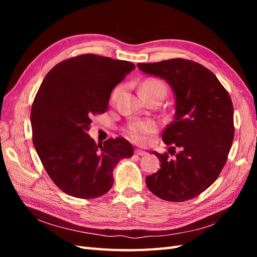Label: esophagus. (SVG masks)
I'll use <instances>...</instances> for the list:
<instances>
[{"label": "esophagus", "instance_id": "esophagus-1", "mask_svg": "<svg viewBox=\"0 0 257 257\" xmlns=\"http://www.w3.org/2000/svg\"><path fill=\"white\" fill-rule=\"evenodd\" d=\"M135 154L139 155V157H145V155L147 154V152H145V151H143V150H138V149H136V150H135Z\"/></svg>", "mask_w": 257, "mask_h": 257}]
</instances>
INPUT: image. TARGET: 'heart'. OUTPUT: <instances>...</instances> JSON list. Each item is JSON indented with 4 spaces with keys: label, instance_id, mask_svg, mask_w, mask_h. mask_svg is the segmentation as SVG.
<instances>
[{
    "label": "heart",
    "instance_id": "obj_1",
    "mask_svg": "<svg viewBox=\"0 0 257 257\" xmlns=\"http://www.w3.org/2000/svg\"><path fill=\"white\" fill-rule=\"evenodd\" d=\"M122 91V87H116L112 93H111V102L115 100V98L119 96V94ZM166 93V87L165 84L162 81L158 79H148L143 82L142 87H141V93ZM157 130V125L155 123L152 121H136V122H132L128 124V126L126 127V133L128 137L132 139V141L137 143V144H142L146 141V138L148 135L152 134L153 132Z\"/></svg>",
    "mask_w": 257,
    "mask_h": 257
}]
</instances>
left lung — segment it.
<instances>
[{
    "label": "left lung",
    "mask_w": 257,
    "mask_h": 257,
    "mask_svg": "<svg viewBox=\"0 0 257 257\" xmlns=\"http://www.w3.org/2000/svg\"><path fill=\"white\" fill-rule=\"evenodd\" d=\"M137 66L166 80L176 99L174 120L162 138L179 152L174 159L151 152L161 168L146 178V184L164 200L192 199L216 180L226 163L235 132L230 96L216 76L196 62L170 59Z\"/></svg>",
    "instance_id": "1"
}]
</instances>
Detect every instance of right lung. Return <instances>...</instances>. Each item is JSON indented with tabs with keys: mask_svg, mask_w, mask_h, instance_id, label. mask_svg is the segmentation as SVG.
Returning <instances> with one entry per match:
<instances>
[{
	"mask_svg": "<svg viewBox=\"0 0 257 257\" xmlns=\"http://www.w3.org/2000/svg\"><path fill=\"white\" fill-rule=\"evenodd\" d=\"M135 68L128 61L82 54L46 75L31 109L33 145L58 188L77 198L104 195L118 162L134 148L122 137L98 144L88 134L91 116L107 110L110 93Z\"/></svg>",
	"mask_w": 257,
	"mask_h": 257,
	"instance_id": "right-lung-1",
	"label": "right lung"
}]
</instances>
